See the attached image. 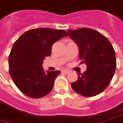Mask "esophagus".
<instances>
[{
	"label": "esophagus",
	"mask_w": 123,
	"mask_h": 123,
	"mask_svg": "<svg viewBox=\"0 0 123 123\" xmlns=\"http://www.w3.org/2000/svg\"><path fill=\"white\" fill-rule=\"evenodd\" d=\"M62 72L63 73H65V74H68L69 72V71L67 70V69H64V70H62Z\"/></svg>",
	"instance_id": "esophagus-1"
}]
</instances>
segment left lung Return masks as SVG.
<instances>
[{"label": "left lung", "instance_id": "1", "mask_svg": "<svg viewBox=\"0 0 123 123\" xmlns=\"http://www.w3.org/2000/svg\"><path fill=\"white\" fill-rule=\"evenodd\" d=\"M69 37L79 47V58L87 66L72 89L84 97L98 95L109 85L116 68V53L109 40L93 29L82 28L68 30Z\"/></svg>", "mask_w": 123, "mask_h": 123}]
</instances>
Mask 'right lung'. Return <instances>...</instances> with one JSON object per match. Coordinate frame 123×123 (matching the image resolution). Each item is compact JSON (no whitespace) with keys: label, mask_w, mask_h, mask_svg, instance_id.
<instances>
[{"label":"right lung","mask_w":123,"mask_h":123,"mask_svg":"<svg viewBox=\"0 0 123 123\" xmlns=\"http://www.w3.org/2000/svg\"><path fill=\"white\" fill-rule=\"evenodd\" d=\"M68 36L64 30L47 28L31 29L21 35L9 55V72L14 84L28 97L41 98L54 87L60 70L47 71L42 67L43 60L51 54L52 45Z\"/></svg>","instance_id":"right-lung-1"}]
</instances>
